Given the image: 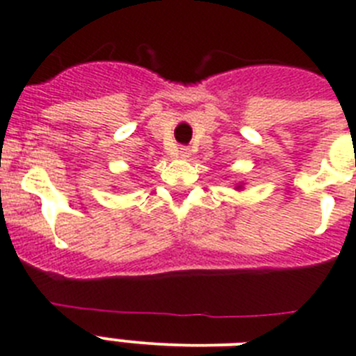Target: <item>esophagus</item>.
<instances>
[{"instance_id":"1","label":"esophagus","mask_w":356,"mask_h":356,"mask_svg":"<svg viewBox=\"0 0 356 356\" xmlns=\"http://www.w3.org/2000/svg\"><path fill=\"white\" fill-rule=\"evenodd\" d=\"M176 158H189V149L187 147H176V151H175Z\"/></svg>"}]
</instances>
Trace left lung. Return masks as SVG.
Wrapping results in <instances>:
<instances>
[{
	"mask_svg": "<svg viewBox=\"0 0 356 356\" xmlns=\"http://www.w3.org/2000/svg\"><path fill=\"white\" fill-rule=\"evenodd\" d=\"M240 187H242V185H238V187H236V189H240Z\"/></svg>",
	"mask_w": 356,
	"mask_h": 356,
	"instance_id": "1",
	"label": "left lung"
}]
</instances>
